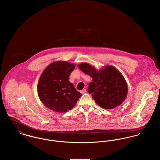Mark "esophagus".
Returning a JSON list of instances; mask_svg holds the SVG:
<instances>
[{
    "label": "esophagus",
    "mask_w": 160,
    "mask_h": 160,
    "mask_svg": "<svg viewBox=\"0 0 160 160\" xmlns=\"http://www.w3.org/2000/svg\"><path fill=\"white\" fill-rule=\"evenodd\" d=\"M87 92V90L85 89H82V91H81V93L82 94H84V93H85Z\"/></svg>",
    "instance_id": "obj_1"
}]
</instances>
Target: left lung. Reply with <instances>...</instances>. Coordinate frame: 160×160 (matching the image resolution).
Listing matches in <instances>:
<instances>
[{"label": "left lung", "instance_id": "obj_1", "mask_svg": "<svg viewBox=\"0 0 160 160\" xmlns=\"http://www.w3.org/2000/svg\"><path fill=\"white\" fill-rule=\"evenodd\" d=\"M82 71L89 75L92 82L88 91L96 103L104 109H113L125 100L128 87L122 73L112 66H106L100 70L87 62L78 64Z\"/></svg>", "mask_w": 160, "mask_h": 160}]
</instances>
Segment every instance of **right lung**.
<instances>
[{"label":"right lung","instance_id":"add662e5","mask_svg":"<svg viewBox=\"0 0 160 160\" xmlns=\"http://www.w3.org/2000/svg\"><path fill=\"white\" fill-rule=\"evenodd\" d=\"M75 67L66 61L50 64L42 73L37 84V93L44 106L54 112L65 113L77 104L82 94L69 82Z\"/></svg>","mask_w":160,"mask_h":160}]
</instances>
